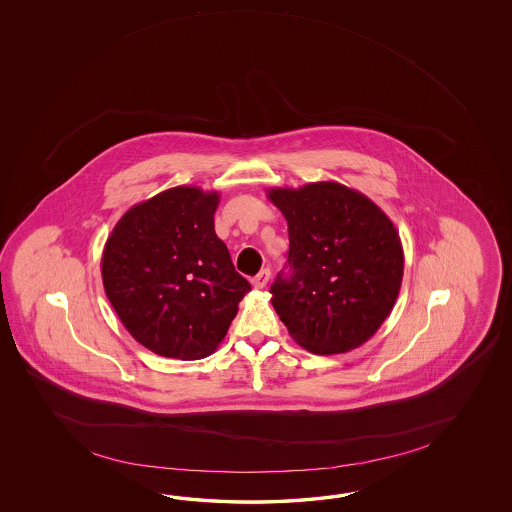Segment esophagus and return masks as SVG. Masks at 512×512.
<instances>
[{
  "mask_svg": "<svg viewBox=\"0 0 512 512\" xmlns=\"http://www.w3.org/2000/svg\"><path fill=\"white\" fill-rule=\"evenodd\" d=\"M269 280H271V271H269V269H263V271L258 272V274L252 278L251 282L256 289H263V287H267Z\"/></svg>",
  "mask_w": 512,
  "mask_h": 512,
  "instance_id": "34e87169",
  "label": "esophagus"
}]
</instances>
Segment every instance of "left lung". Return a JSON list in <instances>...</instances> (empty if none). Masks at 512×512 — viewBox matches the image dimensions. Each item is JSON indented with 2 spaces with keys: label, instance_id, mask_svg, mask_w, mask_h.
<instances>
[{
  "label": "left lung",
  "instance_id": "1",
  "mask_svg": "<svg viewBox=\"0 0 512 512\" xmlns=\"http://www.w3.org/2000/svg\"><path fill=\"white\" fill-rule=\"evenodd\" d=\"M287 219L291 276L271 285L289 335L315 355L370 340L401 291L404 252L392 219L370 197L335 181L271 188Z\"/></svg>",
  "mask_w": 512,
  "mask_h": 512
}]
</instances>
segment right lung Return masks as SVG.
<instances>
[{
  "label": "right lung",
  "instance_id": "obj_1",
  "mask_svg": "<svg viewBox=\"0 0 512 512\" xmlns=\"http://www.w3.org/2000/svg\"><path fill=\"white\" fill-rule=\"evenodd\" d=\"M218 205V192L168 188L133 205L104 245L106 296L131 337L155 355L208 357L251 291L216 236Z\"/></svg>",
  "mask_w": 512,
  "mask_h": 512
}]
</instances>
